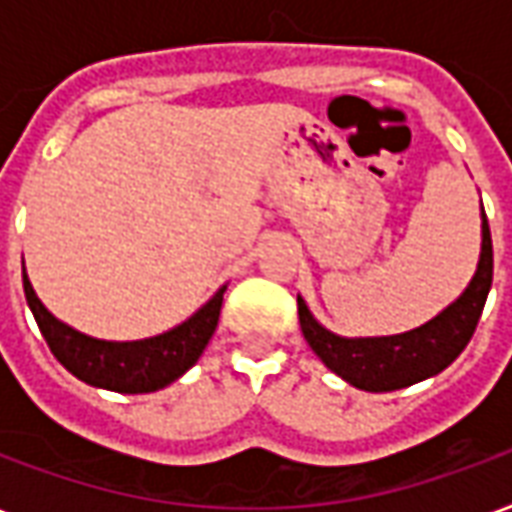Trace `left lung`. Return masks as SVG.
<instances>
[{
  "instance_id": "obj_1",
  "label": "left lung",
  "mask_w": 512,
  "mask_h": 512,
  "mask_svg": "<svg viewBox=\"0 0 512 512\" xmlns=\"http://www.w3.org/2000/svg\"><path fill=\"white\" fill-rule=\"evenodd\" d=\"M494 279V246L483 211L480 263L469 288L433 321L392 337H340L312 318L299 296V323L304 340L332 373L365 392H392L441 373L472 340Z\"/></svg>"
}]
</instances>
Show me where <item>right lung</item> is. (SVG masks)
<instances>
[{
	"label": "right lung",
	"instance_id": "right-lung-1",
	"mask_svg": "<svg viewBox=\"0 0 512 512\" xmlns=\"http://www.w3.org/2000/svg\"><path fill=\"white\" fill-rule=\"evenodd\" d=\"M24 296L38 321L43 340L49 343L51 354L57 356V362L68 373H73L84 384L101 386L109 392L142 395V392H156L178 381L200 359L205 345L216 332L224 288L205 307L194 312L189 321H183L158 337L134 340V343L95 340L71 329L68 323L57 321L35 296L27 271H24Z\"/></svg>",
	"mask_w": 512,
	"mask_h": 512
}]
</instances>
